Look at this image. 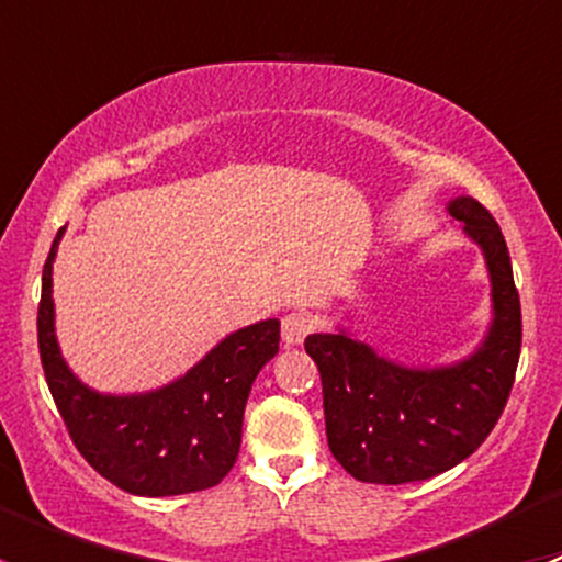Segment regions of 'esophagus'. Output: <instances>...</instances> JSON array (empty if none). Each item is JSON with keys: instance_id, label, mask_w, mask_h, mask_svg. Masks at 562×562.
<instances>
[{"instance_id": "1", "label": "esophagus", "mask_w": 562, "mask_h": 562, "mask_svg": "<svg viewBox=\"0 0 562 562\" xmlns=\"http://www.w3.org/2000/svg\"><path fill=\"white\" fill-rule=\"evenodd\" d=\"M313 331V317L304 313H291L282 317V342L285 345H302L304 337Z\"/></svg>"}]
</instances>
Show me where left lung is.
<instances>
[{"instance_id":"obj_1","label":"left lung","mask_w":562,"mask_h":562,"mask_svg":"<svg viewBox=\"0 0 562 562\" xmlns=\"http://www.w3.org/2000/svg\"><path fill=\"white\" fill-rule=\"evenodd\" d=\"M451 223L484 255L490 326L449 364H402L342 323L304 348L323 383L334 459L367 484H407L446 473L479 449L506 407L522 345V313L501 225L470 195L446 203Z\"/></svg>"}]
</instances>
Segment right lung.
<instances>
[{
  "instance_id": "obj_1",
  "label": "right lung",
  "mask_w": 562,
  "mask_h": 562,
  "mask_svg": "<svg viewBox=\"0 0 562 562\" xmlns=\"http://www.w3.org/2000/svg\"><path fill=\"white\" fill-rule=\"evenodd\" d=\"M61 236L65 228L43 266L37 342L50 396L76 449L130 495H187L220 484L239 457L249 389L280 350V321L236 328L166 386L98 391L70 370L56 339L54 260Z\"/></svg>"
}]
</instances>
